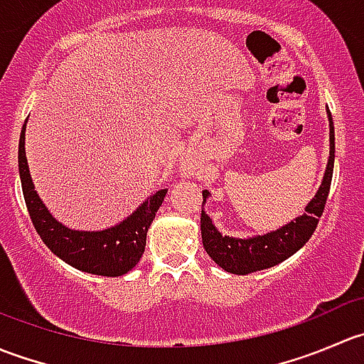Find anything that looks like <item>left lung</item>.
<instances>
[{
    "label": "left lung",
    "instance_id": "8db88e82",
    "mask_svg": "<svg viewBox=\"0 0 364 364\" xmlns=\"http://www.w3.org/2000/svg\"><path fill=\"white\" fill-rule=\"evenodd\" d=\"M329 119V160L326 167L324 179L318 186L314 199L308 203L301 216L289 222L287 225L262 234L241 240V237L222 236L213 225L211 218L203 211L200 213V232H203V245L208 255L218 264L227 273L248 274L253 271L267 269L277 264L284 262L291 255L303 248L310 240L314 230L317 229L318 218L324 211L328 200L329 188H331L333 167H335V127H333L331 112H328ZM209 197L208 190L203 192V205Z\"/></svg>",
    "mask_w": 364,
    "mask_h": 364
}]
</instances>
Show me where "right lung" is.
Masks as SVG:
<instances>
[{
	"label": "right lung",
	"instance_id": "1",
	"mask_svg": "<svg viewBox=\"0 0 364 364\" xmlns=\"http://www.w3.org/2000/svg\"><path fill=\"white\" fill-rule=\"evenodd\" d=\"M26 123L19 139V176L31 222L54 255L79 271L100 277H121L141 260L146 234L167 190L148 197L128 218L105 230H73L58 222L36 193L24 148Z\"/></svg>",
	"mask_w": 364,
	"mask_h": 364
}]
</instances>
